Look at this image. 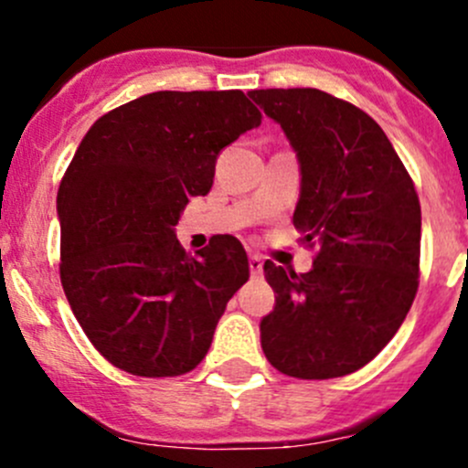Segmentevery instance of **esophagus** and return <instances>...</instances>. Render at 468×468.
Returning a JSON list of instances; mask_svg holds the SVG:
<instances>
[{
	"instance_id": "obj_1",
	"label": "esophagus",
	"mask_w": 468,
	"mask_h": 468,
	"mask_svg": "<svg viewBox=\"0 0 468 468\" xmlns=\"http://www.w3.org/2000/svg\"><path fill=\"white\" fill-rule=\"evenodd\" d=\"M262 256H258V253H251L249 256V267H251V276H261L262 273Z\"/></svg>"
}]
</instances>
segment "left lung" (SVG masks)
I'll list each match as a JSON object with an SVG mask.
<instances>
[{"mask_svg": "<svg viewBox=\"0 0 468 468\" xmlns=\"http://www.w3.org/2000/svg\"><path fill=\"white\" fill-rule=\"evenodd\" d=\"M249 94L299 155L294 226L317 249L308 273L264 262L276 305L261 322L262 351L292 378L353 374L387 346L417 296V187L385 131L353 103L317 88Z\"/></svg>", "mask_w": 468, "mask_h": 468, "instance_id": "1", "label": "left lung"}]
</instances>
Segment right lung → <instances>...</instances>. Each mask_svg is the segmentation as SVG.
I'll return each instance as SVG.
<instances>
[{"label": "right lung", "mask_w": 468, "mask_h": 468, "mask_svg": "<svg viewBox=\"0 0 468 468\" xmlns=\"http://www.w3.org/2000/svg\"><path fill=\"white\" fill-rule=\"evenodd\" d=\"M261 122L242 90H163L112 108L79 144L56 199L60 282L117 369L172 378L206 357L249 258L233 235L192 258L174 226L210 192L219 151Z\"/></svg>", "instance_id": "add662e5"}]
</instances>
